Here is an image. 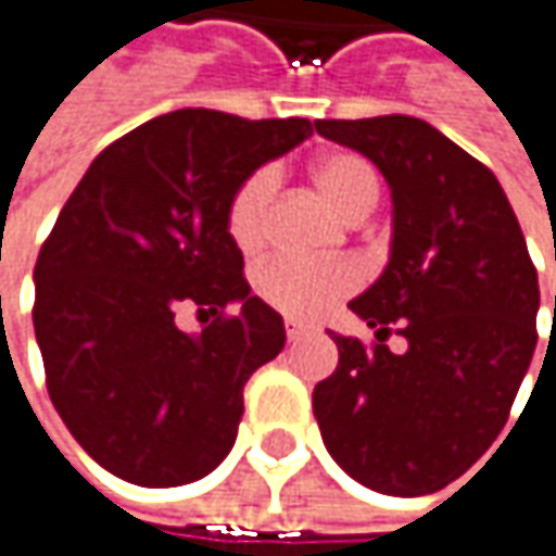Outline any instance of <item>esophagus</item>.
<instances>
[{"label":"esophagus","mask_w":556,"mask_h":556,"mask_svg":"<svg viewBox=\"0 0 556 556\" xmlns=\"http://www.w3.org/2000/svg\"><path fill=\"white\" fill-rule=\"evenodd\" d=\"M306 331H309V328H306V325H300V321H293V319L285 321V334H288V341H300Z\"/></svg>","instance_id":"obj_1"}]
</instances>
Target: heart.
I'll return each instance as SVG.
<instances>
[{
  "instance_id": "heart-1",
  "label": "heart",
  "mask_w": 556,
  "mask_h": 556,
  "mask_svg": "<svg viewBox=\"0 0 556 556\" xmlns=\"http://www.w3.org/2000/svg\"><path fill=\"white\" fill-rule=\"evenodd\" d=\"M321 193L348 218L369 215L378 203L381 181L369 159L356 153H325L309 168ZM275 200V175L256 172L240 184L228 206V235L240 253L253 256L268 237V212ZM359 285V271L350 263H303L278 256L256 275V291L268 306L291 319H321L338 300Z\"/></svg>"
}]
</instances>
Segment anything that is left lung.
<instances>
[{
  "label": "left lung",
  "mask_w": 556,
  "mask_h": 556,
  "mask_svg": "<svg viewBox=\"0 0 556 556\" xmlns=\"http://www.w3.org/2000/svg\"><path fill=\"white\" fill-rule=\"evenodd\" d=\"M316 130L372 159L394 200L391 263L350 303L375 341L334 334L338 369L313 391L321 441L372 491L431 494L507 426L539 341V275L491 168L429 122L381 115ZM391 330L406 354L383 344Z\"/></svg>",
  "instance_id": "8db88e82"
}]
</instances>
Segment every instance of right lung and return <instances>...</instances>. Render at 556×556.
I'll list each match as a JSON object with an SVG mask.
<instances>
[{
    "label": "right lung",
    "mask_w": 556,
    "mask_h": 556,
    "mask_svg": "<svg viewBox=\"0 0 556 556\" xmlns=\"http://www.w3.org/2000/svg\"><path fill=\"white\" fill-rule=\"evenodd\" d=\"M309 134V118L178 109L109 143L59 212L34 331L52 406L112 476L187 485L228 457L247 378L285 348L281 316L250 296L228 206ZM181 308L207 316L203 332L177 328Z\"/></svg>",
    "instance_id": "1"
}]
</instances>
